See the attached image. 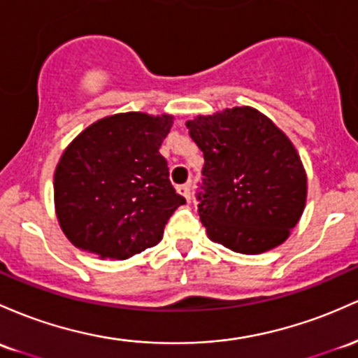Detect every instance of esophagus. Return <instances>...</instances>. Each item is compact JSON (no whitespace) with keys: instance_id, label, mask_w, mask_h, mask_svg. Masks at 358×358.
Returning a JSON list of instances; mask_svg holds the SVG:
<instances>
[{"instance_id":"obj_1","label":"esophagus","mask_w":358,"mask_h":358,"mask_svg":"<svg viewBox=\"0 0 358 358\" xmlns=\"http://www.w3.org/2000/svg\"><path fill=\"white\" fill-rule=\"evenodd\" d=\"M178 192L187 200H190V183H183V185H178Z\"/></svg>"}]
</instances>
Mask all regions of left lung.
<instances>
[{
	"label": "left lung",
	"mask_w": 358,
	"mask_h": 358,
	"mask_svg": "<svg viewBox=\"0 0 358 358\" xmlns=\"http://www.w3.org/2000/svg\"><path fill=\"white\" fill-rule=\"evenodd\" d=\"M187 127L203 152L195 199L212 241L245 255L284 243L306 203V173L287 136L250 107Z\"/></svg>",
	"instance_id": "8db88e82"
}]
</instances>
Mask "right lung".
<instances>
[{"mask_svg":"<svg viewBox=\"0 0 358 358\" xmlns=\"http://www.w3.org/2000/svg\"><path fill=\"white\" fill-rule=\"evenodd\" d=\"M171 124L170 115L119 113L69 144L54 175V199L76 248L125 260L161 241L168 219L185 203L159 152Z\"/></svg>","mask_w":358,"mask_h":358,"instance_id":"right-lung-1","label":"right lung"}]
</instances>
